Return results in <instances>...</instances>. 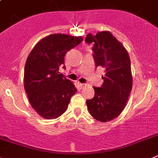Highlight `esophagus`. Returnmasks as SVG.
Instances as JSON below:
<instances>
[{
  "instance_id": "esophagus-1",
  "label": "esophagus",
  "mask_w": 158,
  "mask_h": 158,
  "mask_svg": "<svg viewBox=\"0 0 158 158\" xmlns=\"http://www.w3.org/2000/svg\"><path fill=\"white\" fill-rule=\"evenodd\" d=\"M85 85H85V84H81V83L79 84V87H80L81 89H83V88H85Z\"/></svg>"
}]
</instances>
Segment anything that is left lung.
Segmentation results:
<instances>
[{"label": "left lung", "instance_id": "1", "mask_svg": "<svg viewBox=\"0 0 158 158\" xmlns=\"http://www.w3.org/2000/svg\"><path fill=\"white\" fill-rule=\"evenodd\" d=\"M85 41L93 44L96 66L105 69L102 86L94 87L95 95L86 101L87 106L92 118L107 122L121 114L131 91L130 57L126 48L109 31L99 32L95 35L89 34Z\"/></svg>", "mask_w": 158, "mask_h": 158}]
</instances>
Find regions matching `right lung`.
I'll return each mask as SVG.
<instances>
[{
	"label": "right lung",
	"instance_id": "add662e5",
	"mask_svg": "<svg viewBox=\"0 0 158 158\" xmlns=\"http://www.w3.org/2000/svg\"><path fill=\"white\" fill-rule=\"evenodd\" d=\"M82 40V37L51 34L39 40L27 57L24 89L33 109L44 119L61 116L77 92L73 82L59 69L66 53Z\"/></svg>",
	"mask_w": 158,
	"mask_h": 158
}]
</instances>
